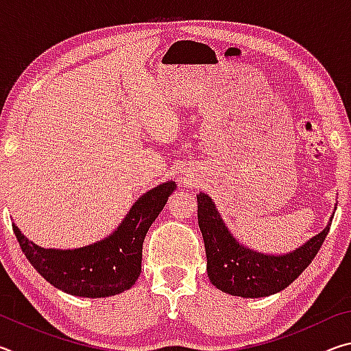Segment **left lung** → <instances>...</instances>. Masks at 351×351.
Segmentation results:
<instances>
[{
  "label": "left lung",
  "instance_id": "left-lung-1",
  "mask_svg": "<svg viewBox=\"0 0 351 351\" xmlns=\"http://www.w3.org/2000/svg\"><path fill=\"white\" fill-rule=\"evenodd\" d=\"M207 276L213 287L239 297H266L289 287L316 257L330 232L331 219L319 235L287 255H265L240 245L229 232L210 197L197 195Z\"/></svg>",
  "mask_w": 351,
  "mask_h": 351
}]
</instances>
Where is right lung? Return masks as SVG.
<instances>
[{
    "instance_id": "obj_1",
    "label": "right lung",
    "mask_w": 351,
    "mask_h": 351,
    "mask_svg": "<svg viewBox=\"0 0 351 351\" xmlns=\"http://www.w3.org/2000/svg\"><path fill=\"white\" fill-rule=\"evenodd\" d=\"M176 184L167 181L136 201L121 226L105 239L80 249H45L12 224L26 258L56 288L79 297H108L130 289L141 274L142 245Z\"/></svg>"
}]
</instances>
